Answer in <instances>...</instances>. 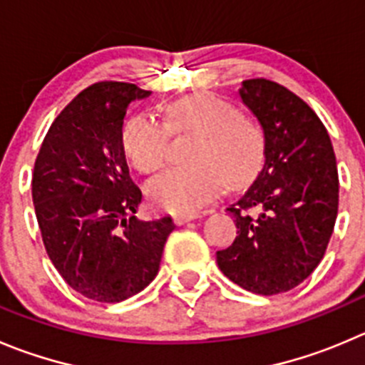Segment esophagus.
Instances as JSON below:
<instances>
[{
  "mask_svg": "<svg viewBox=\"0 0 365 365\" xmlns=\"http://www.w3.org/2000/svg\"><path fill=\"white\" fill-rule=\"evenodd\" d=\"M200 215H185V213H180V215H175V217H173V222H175L177 225H182V224H186V222H190V220H195V218H199Z\"/></svg>",
  "mask_w": 365,
  "mask_h": 365,
  "instance_id": "1",
  "label": "esophagus"
}]
</instances>
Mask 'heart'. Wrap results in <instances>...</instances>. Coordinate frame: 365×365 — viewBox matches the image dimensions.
Masks as SVG:
<instances>
[{
    "label": "heart",
    "instance_id": "b5f03b06",
    "mask_svg": "<svg viewBox=\"0 0 365 365\" xmlns=\"http://www.w3.org/2000/svg\"><path fill=\"white\" fill-rule=\"evenodd\" d=\"M170 134H193L190 168L168 170L148 185L147 193L159 210L192 215L229 186L247 182L258 170L263 138L255 121L235 113L224 100L207 93L182 96L168 103L165 123L138 114L121 134L127 161L141 173L165 166Z\"/></svg>",
    "mask_w": 365,
    "mask_h": 365
}]
</instances>
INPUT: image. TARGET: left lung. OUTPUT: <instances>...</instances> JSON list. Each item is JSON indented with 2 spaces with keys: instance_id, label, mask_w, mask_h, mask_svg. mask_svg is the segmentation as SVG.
<instances>
[{
  "instance_id": "8db88e82",
  "label": "left lung",
  "mask_w": 365,
  "mask_h": 365,
  "mask_svg": "<svg viewBox=\"0 0 365 365\" xmlns=\"http://www.w3.org/2000/svg\"><path fill=\"white\" fill-rule=\"evenodd\" d=\"M263 130V168L227 207L237 238L218 269L249 292L274 296L303 283L324 256L339 210V175L328 130L307 102L267 78L238 89Z\"/></svg>"
}]
</instances>
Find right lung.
I'll return each mask as SVG.
<instances>
[{
  "label": "right lung",
  "mask_w": 365,
  "mask_h": 365,
  "mask_svg": "<svg viewBox=\"0 0 365 365\" xmlns=\"http://www.w3.org/2000/svg\"><path fill=\"white\" fill-rule=\"evenodd\" d=\"M150 91L96 82L55 118L37 154L32 199L44 247L84 297L120 303L158 276L170 217L138 220L141 190L128 175L121 128L128 103Z\"/></svg>",
  "instance_id": "right-lung-1"
}]
</instances>
